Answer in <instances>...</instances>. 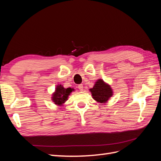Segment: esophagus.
<instances>
[{
  "mask_svg": "<svg viewBox=\"0 0 161 161\" xmlns=\"http://www.w3.org/2000/svg\"><path fill=\"white\" fill-rule=\"evenodd\" d=\"M78 88H79V89L80 91H83V85H82V84L79 85V86H78Z\"/></svg>",
  "mask_w": 161,
  "mask_h": 161,
  "instance_id": "34e87169",
  "label": "esophagus"
}]
</instances>
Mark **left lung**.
<instances>
[{
    "label": "left lung",
    "instance_id": "8db88e82",
    "mask_svg": "<svg viewBox=\"0 0 161 161\" xmlns=\"http://www.w3.org/2000/svg\"><path fill=\"white\" fill-rule=\"evenodd\" d=\"M92 98L100 103L108 102L113 95V90L109 85L106 83L102 79H98L93 87L90 89Z\"/></svg>",
    "mask_w": 161,
    "mask_h": 161
}]
</instances>
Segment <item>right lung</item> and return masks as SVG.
<instances>
[{
	"instance_id": "add662e5",
	"label": "right lung",
	"mask_w": 161,
	"mask_h": 161,
	"mask_svg": "<svg viewBox=\"0 0 161 161\" xmlns=\"http://www.w3.org/2000/svg\"><path fill=\"white\" fill-rule=\"evenodd\" d=\"M72 91H74V89L70 87L65 89L62 85H58L54 92L52 94V100L56 105L62 106L68 100L69 96Z\"/></svg>"
}]
</instances>
